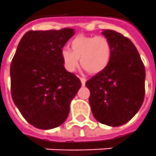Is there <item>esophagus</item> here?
I'll list each match as a JSON object with an SVG mask.
<instances>
[{
	"mask_svg": "<svg viewBox=\"0 0 156 156\" xmlns=\"http://www.w3.org/2000/svg\"><path fill=\"white\" fill-rule=\"evenodd\" d=\"M80 81H81V84H82V86H85L86 81H87V80H86L85 78H83V77H80Z\"/></svg>",
	"mask_w": 156,
	"mask_h": 156,
	"instance_id": "34e87169",
	"label": "esophagus"
}]
</instances>
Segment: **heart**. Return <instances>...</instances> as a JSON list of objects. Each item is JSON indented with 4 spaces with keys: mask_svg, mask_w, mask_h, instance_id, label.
Returning <instances> with one entry per match:
<instances>
[{
    "mask_svg": "<svg viewBox=\"0 0 156 156\" xmlns=\"http://www.w3.org/2000/svg\"><path fill=\"white\" fill-rule=\"evenodd\" d=\"M68 49L61 51L62 65L69 72H75L80 65L89 74L100 73L109 65L112 45L105 36L78 35L69 44Z\"/></svg>",
    "mask_w": 156,
    "mask_h": 156,
    "instance_id": "1",
    "label": "heart"
}]
</instances>
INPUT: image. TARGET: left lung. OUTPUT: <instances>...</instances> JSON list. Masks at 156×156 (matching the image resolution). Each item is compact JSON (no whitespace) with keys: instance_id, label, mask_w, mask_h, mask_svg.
I'll list each match as a JSON object with an SVG mask.
<instances>
[{"instance_id":"obj_1","label":"left lung","mask_w":156,"mask_h":156,"mask_svg":"<svg viewBox=\"0 0 156 156\" xmlns=\"http://www.w3.org/2000/svg\"><path fill=\"white\" fill-rule=\"evenodd\" d=\"M112 45L109 65L86 82L89 103L97 121L119 126L134 117L145 95V68L128 37L112 30L102 32Z\"/></svg>"}]
</instances>
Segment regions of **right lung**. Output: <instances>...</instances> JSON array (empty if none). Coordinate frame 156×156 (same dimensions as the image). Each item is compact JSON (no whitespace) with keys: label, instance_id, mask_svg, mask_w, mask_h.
Masks as SVG:
<instances>
[{"label":"right lung","instance_id":"1","mask_svg":"<svg viewBox=\"0 0 156 156\" xmlns=\"http://www.w3.org/2000/svg\"><path fill=\"white\" fill-rule=\"evenodd\" d=\"M74 34L71 28L29 31L12 57V100L24 119L36 128L60 126L81 86L80 79L64 69L61 59V51Z\"/></svg>","mask_w":156,"mask_h":156}]
</instances>
